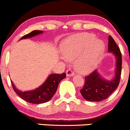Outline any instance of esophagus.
Segmentation results:
<instances>
[{
    "instance_id": "34e87169",
    "label": "esophagus",
    "mask_w": 130,
    "mask_h": 130,
    "mask_svg": "<svg viewBox=\"0 0 130 130\" xmlns=\"http://www.w3.org/2000/svg\"><path fill=\"white\" fill-rule=\"evenodd\" d=\"M74 72H73V71H72V70H71V69H69V70H67L66 72V75L67 76H74Z\"/></svg>"
}]
</instances>
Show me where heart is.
<instances>
[{"label": "heart", "instance_id": "obj_1", "mask_svg": "<svg viewBox=\"0 0 130 130\" xmlns=\"http://www.w3.org/2000/svg\"><path fill=\"white\" fill-rule=\"evenodd\" d=\"M64 58L75 60V67L81 73H89L96 68L103 58L105 45L95 35L81 33L65 40L61 45Z\"/></svg>", "mask_w": 130, "mask_h": 130}]
</instances>
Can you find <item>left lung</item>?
I'll list each match as a JSON object with an SVG mask.
<instances>
[{
  "mask_svg": "<svg viewBox=\"0 0 130 130\" xmlns=\"http://www.w3.org/2000/svg\"><path fill=\"white\" fill-rule=\"evenodd\" d=\"M108 52L116 57V72L112 79L108 80L101 77L98 70L85 77L83 88L80 92L85 99L88 101L99 102L107 99L117 88L120 82L122 67L121 51L111 36L108 37Z\"/></svg>",
  "mask_w": 130,
  "mask_h": 130,
  "instance_id": "1",
  "label": "left lung"
}]
</instances>
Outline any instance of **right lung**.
<instances>
[{
	"instance_id": "1",
	"label": "right lung",
	"mask_w": 130,
	"mask_h": 130,
	"mask_svg": "<svg viewBox=\"0 0 130 130\" xmlns=\"http://www.w3.org/2000/svg\"><path fill=\"white\" fill-rule=\"evenodd\" d=\"M43 31H38V30L32 31L30 33L22 36L20 40L32 38L43 33ZM65 77H66L65 73L61 74H52L48 76L47 79L41 86L36 88V89L24 91V92L16 88L13 82L11 81V82L14 91L22 99L29 103L41 104L46 103L51 99L56 92L59 83Z\"/></svg>"
}]
</instances>
